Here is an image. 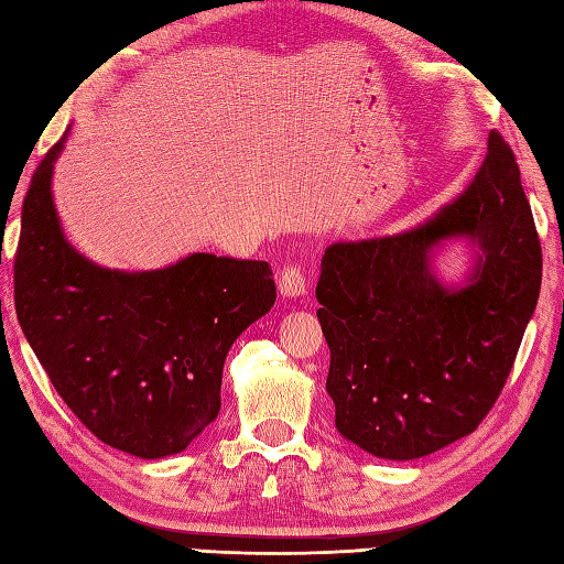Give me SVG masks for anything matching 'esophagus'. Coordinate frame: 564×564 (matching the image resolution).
<instances>
[{
	"instance_id": "esophagus-1",
	"label": "esophagus",
	"mask_w": 564,
	"mask_h": 564,
	"mask_svg": "<svg viewBox=\"0 0 564 564\" xmlns=\"http://www.w3.org/2000/svg\"><path fill=\"white\" fill-rule=\"evenodd\" d=\"M279 291L283 297H301L307 293V279L301 267H285L279 275Z\"/></svg>"
}]
</instances>
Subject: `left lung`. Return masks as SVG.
<instances>
[{"instance_id":"1","label":"left lung","mask_w":564,"mask_h":564,"mask_svg":"<svg viewBox=\"0 0 564 564\" xmlns=\"http://www.w3.org/2000/svg\"><path fill=\"white\" fill-rule=\"evenodd\" d=\"M451 236L481 249L463 290L430 271ZM543 254L507 140L463 194L400 235L329 245L317 310L329 344L337 431L376 458L414 460L482 424L517 361L541 293Z\"/></svg>"}]
</instances>
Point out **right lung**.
<instances>
[{
  "mask_svg": "<svg viewBox=\"0 0 564 564\" xmlns=\"http://www.w3.org/2000/svg\"><path fill=\"white\" fill-rule=\"evenodd\" d=\"M21 208L14 303L33 354L79 422L138 458L182 453L220 412L227 351L275 303L267 261L191 254L158 271L101 269L72 249L53 206V164Z\"/></svg>",
  "mask_w": 564,
  "mask_h": 564,
  "instance_id": "obj_1",
  "label": "right lung"
}]
</instances>
